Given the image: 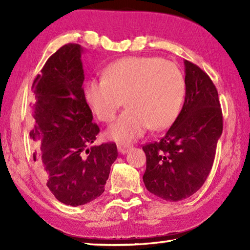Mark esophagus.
<instances>
[{"label": "esophagus", "mask_w": 250, "mask_h": 250, "mask_svg": "<svg viewBox=\"0 0 250 250\" xmlns=\"http://www.w3.org/2000/svg\"><path fill=\"white\" fill-rule=\"evenodd\" d=\"M130 149H131V146H124V145L118 146V151H119L121 154H125Z\"/></svg>", "instance_id": "1"}]
</instances>
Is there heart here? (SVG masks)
I'll return each instance as SVG.
<instances>
[{
  "label": "heart",
  "mask_w": 250,
  "mask_h": 250,
  "mask_svg": "<svg viewBox=\"0 0 250 250\" xmlns=\"http://www.w3.org/2000/svg\"><path fill=\"white\" fill-rule=\"evenodd\" d=\"M185 94L181 69L159 57H126L107 67L104 79L84 88V99L100 121L111 122L124 104L126 109L109 126L108 138L132 142L146 131L163 130L179 115Z\"/></svg>",
  "instance_id": "heart-1"
}]
</instances>
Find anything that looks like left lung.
<instances>
[{
	"label": "left lung",
	"instance_id": "1",
	"mask_svg": "<svg viewBox=\"0 0 250 250\" xmlns=\"http://www.w3.org/2000/svg\"><path fill=\"white\" fill-rule=\"evenodd\" d=\"M185 100L179 116L158 142L142 147L146 155V189L168 202L193 195L213 167L223 132L216 87L208 75L184 61Z\"/></svg>",
	"mask_w": 250,
	"mask_h": 250
}]
</instances>
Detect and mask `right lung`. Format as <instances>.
Wrapping results in <instances>:
<instances>
[{
	"instance_id": "obj_1",
	"label": "right lung",
	"mask_w": 250,
	"mask_h": 250,
	"mask_svg": "<svg viewBox=\"0 0 250 250\" xmlns=\"http://www.w3.org/2000/svg\"><path fill=\"white\" fill-rule=\"evenodd\" d=\"M67 44L46 62L32 86L29 138L34 161L59 202L79 206L99 197L118 158L115 143L92 146L99 126L84 99L82 54Z\"/></svg>"
}]
</instances>
